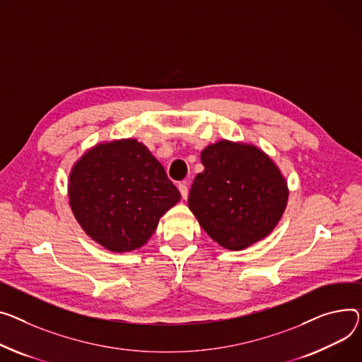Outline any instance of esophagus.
Returning <instances> with one entry per match:
<instances>
[{
  "label": "esophagus",
  "instance_id": "obj_1",
  "mask_svg": "<svg viewBox=\"0 0 362 362\" xmlns=\"http://www.w3.org/2000/svg\"><path fill=\"white\" fill-rule=\"evenodd\" d=\"M177 189H179V192H180L182 198H183V199H186V198H187V194H189L187 183H186V182H180V183L177 185Z\"/></svg>",
  "mask_w": 362,
  "mask_h": 362
}]
</instances>
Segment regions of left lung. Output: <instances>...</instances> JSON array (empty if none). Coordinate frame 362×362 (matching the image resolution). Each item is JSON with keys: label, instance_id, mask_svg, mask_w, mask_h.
I'll use <instances>...</instances> for the list:
<instances>
[{"label": "left lung", "instance_id": "1", "mask_svg": "<svg viewBox=\"0 0 362 362\" xmlns=\"http://www.w3.org/2000/svg\"><path fill=\"white\" fill-rule=\"evenodd\" d=\"M205 170L189 192V208L220 246L242 250L267 237L288 201L285 179L255 146L220 141L201 154Z\"/></svg>", "mask_w": 362, "mask_h": 362}]
</instances>
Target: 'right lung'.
<instances>
[{
	"mask_svg": "<svg viewBox=\"0 0 362 362\" xmlns=\"http://www.w3.org/2000/svg\"><path fill=\"white\" fill-rule=\"evenodd\" d=\"M69 205L83 230L112 252H131L153 235L180 199L164 167L136 139L87 151L72 167Z\"/></svg>",
	"mask_w": 362,
	"mask_h": 362,
	"instance_id": "1",
	"label": "right lung"
}]
</instances>
